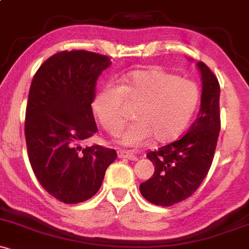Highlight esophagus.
Segmentation results:
<instances>
[{
  "label": "esophagus",
  "mask_w": 249,
  "mask_h": 249,
  "mask_svg": "<svg viewBox=\"0 0 249 249\" xmlns=\"http://www.w3.org/2000/svg\"><path fill=\"white\" fill-rule=\"evenodd\" d=\"M118 156L122 159L131 160V161H136L137 160V155L131 150H119L118 151Z\"/></svg>",
  "instance_id": "obj_1"
}]
</instances>
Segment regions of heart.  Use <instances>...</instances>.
<instances>
[{
	"label": "heart",
	"mask_w": 249,
	"mask_h": 249,
	"mask_svg": "<svg viewBox=\"0 0 249 249\" xmlns=\"http://www.w3.org/2000/svg\"><path fill=\"white\" fill-rule=\"evenodd\" d=\"M125 95L138 104L133 113L137 122L120 135V142L126 145L143 144L151 136L160 143L177 140L200 101V89L195 81L159 68L133 71L125 77L124 87L109 82L94 99V112L106 131L117 133L124 126Z\"/></svg>",
	"instance_id": "1"
}]
</instances>
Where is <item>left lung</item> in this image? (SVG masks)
<instances>
[{"mask_svg": "<svg viewBox=\"0 0 249 249\" xmlns=\"http://www.w3.org/2000/svg\"><path fill=\"white\" fill-rule=\"evenodd\" d=\"M203 81L197 119L180 140L148 153L153 177L140 185L143 197L160 206H171L191 197L208 175L221 130L219 83L210 68L198 62Z\"/></svg>", "mask_w": 249, "mask_h": 249, "instance_id": "8db88e82", "label": "left lung"}]
</instances>
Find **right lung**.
Wrapping results in <instances>:
<instances>
[{
	"label": "right lung",
	"instance_id": "right-lung-1",
	"mask_svg": "<svg viewBox=\"0 0 249 249\" xmlns=\"http://www.w3.org/2000/svg\"><path fill=\"white\" fill-rule=\"evenodd\" d=\"M108 56L71 50L46 59L33 76L25 118L28 159L39 184L65 204L88 200L101 187L114 149L81 143L96 131V81Z\"/></svg>",
	"mask_w": 249,
	"mask_h": 249
}]
</instances>
